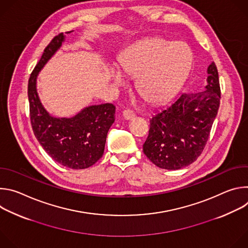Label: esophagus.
Wrapping results in <instances>:
<instances>
[{
	"instance_id": "esophagus-1",
	"label": "esophagus",
	"mask_w": 248,
	"mask_h": 248,
	"mask_svg": "<svg viewBox=\"0 0 248 248\" xmlns=\"http://www.w3.org/2000/svg\"><path fill=\"white\" fill-rule=\"evenodd\" d=\"M123 117L125 120H131L134 117V114L129 110H125V111L123 112Z\"/></svg>"
}]
</instances>
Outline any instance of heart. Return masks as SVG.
Wrapping results in <instances>:
<instances>
[{
  "mask_svg": "<svg viewBox=\"0 0 248 248\" xmlns=\"http://www.w3.org/2000/svg\"><path fill=\"white\" fill-rule=\"evenodd\" d=\"M193 52L184 42L171 43L161 38H149L133 45L123 57L122 67L135 78L138 94L152 104L170 99L186 79L193 64ZM111 78L124 84L121 70L113 68Z\"/></svg>",
  "mask_w": 248,
  "mask_h": 248,
  "instance_id": "obj_1",
  "label": "heart"
}]
</instances>
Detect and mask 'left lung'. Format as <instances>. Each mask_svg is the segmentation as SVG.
<instances>
[{
  "instance_id": "1",
  "label": "left lung",
  "mask_w": 248,
  "mask_h": 248,
  "mask_svg": "<svg viewBox=\"0 0 248 248\" xmlns=\"http://www.w3.org/2000/svg\"><path fill=\"white\" fill-rule=\"evenodd\" d=\"M207 74L203 91L182 94L150 120L143 152L157 167L179 170L192 164L202 153L221 99L214 62L208 65Z\"/></svg>"
}]
</instances>
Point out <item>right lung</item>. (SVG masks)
<instances>
[{"instance_id":"right-lung-1","label":"right lung","mask_w":248,"mask_h":248,"mask_svg":"<svg viewBox=\"0 0 248 248\" xmlns=\"http://www.w3.org/2000/svg\"><path fill=\"white\" fill-rule=\"evenodd\" d=\"M64 38L63 33L54 37L30 76L28 80L30 120L39 143L56 162L70 169L80 170L91 167L103 156L106 138L115 122L116 107L110 103L92 105L72 118L53 117L44 108L37 93V77L61 48Z\"/></svg>"}]
</instances>
